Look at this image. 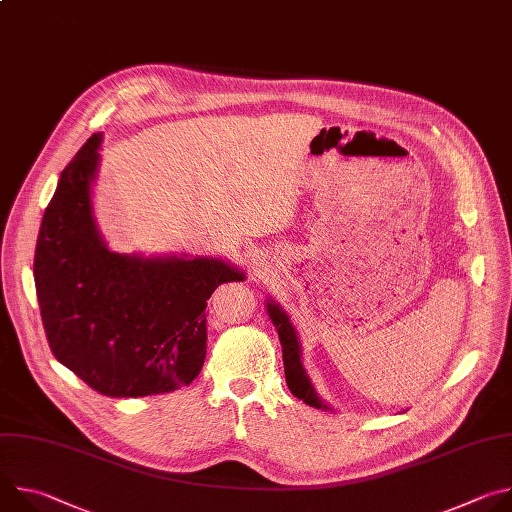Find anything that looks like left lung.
I'll list each match as a JSON object with an SVG mask.
<instances>
[{"mask_svg": "<svg viewBox=\"0 0 512 512\" xmlns=\"http://www.w3.org/2000/svg\"><path fill=\"white\" fill-rule=\"evenodd\" d=\"M267 314L273 322V326L277 328V334H279V342H281V352H283V369H285V383L289 387V391L294 393V397L302 399L304 403H308L310 407H316V409H328L310 377L306 375L304 371V364H302V348H300V340H298V332L296 328L291 326L289 322V316L283 312V308H279L277 304L273 302H267Z\"/></svg>", "mask_w": 512, "mask_h": 512, "instance_id": "obj_1", "label": "left lung"}]
</instances>
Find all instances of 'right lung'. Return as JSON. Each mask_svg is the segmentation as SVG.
Segmentation results:
<instances>
[{"instance_id":"add662e5","label":"right lung","mask_w":512,"mask_h":512,"mask_svg":"<svg viewBox=\"0 0 512 512\" xmlns=\"http://www.w3.org/2000/svg\"><path fill=\"white\" fill-rule=\"evenodd\" d=\"M103 133L62 170L46 206L34 281L52 354L107 397L190 385L206 356V300L245 273L214 257L113 253L91 204Z\"/></svg>"}]
</instances>
